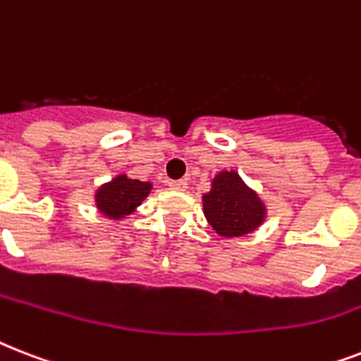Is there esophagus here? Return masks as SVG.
I'll list each match as a JSON object with an SVG mask.
<instances>
[{
    "label": "esophagus",
    "instance_id": "34e87169",
    "mask_svg": "<svg viewBox=\"0 0 361 361\" xmlns=\"http://www.w3.org/2000/svg\"><path fill=\"white\" fill-rule=\"evenodd\" d=\"M170 189H174V191H185V189H187V181L185 180L170 181Z\"/></svg>",
    "mask_w": 361,
    "mask_h": 361
}]
</instances>
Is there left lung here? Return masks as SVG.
Segmentation results:
<instances>
[{"label": "left lung", "instance_id": "1", "mask_svg": "<svg viewBox=\"0 0 361 361\" xmlns=\"http://www.w3.org/2000/svg\"><path fill=\"white\" fill-rule=\"evenodd\" d=\"M204 214L217 234L238 238L249 234L266 217V208L255 191L241 181L234 170L215 176L212 191L204 195Z\"/></svg>", "mask_w": 361, "mask_h": 361}]
</instances>
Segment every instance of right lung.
<instances>
[{
    "mask_svg": "<svg viewBox=\"0 0 361 361\" xmlns=\"http://www.w3.org/2000/svg\"><path fill=\"white\" fill-rule=\"evenodd\" d=\"M152 183L140 180H129L127 176H118L110 183H104L97 191V208L112 219L135 212L136 206L149 195Z\"/></svg>",
    "mask_w": 361,
    "mask_h": 361,
    "instance_id": "obj_1",
    "label": "right lung"
}]
</instances>
